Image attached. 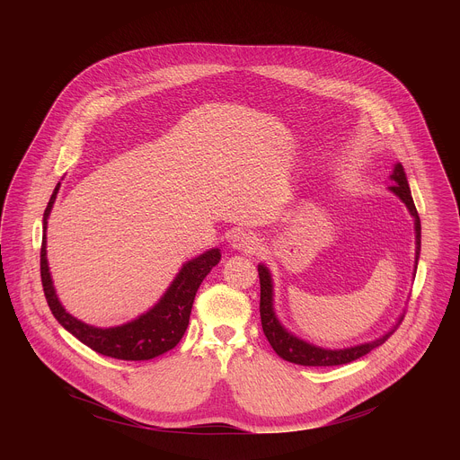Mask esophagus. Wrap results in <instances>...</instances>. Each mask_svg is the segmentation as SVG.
<instances>
[{"label": "esophagus", "mask_w": 460, "mask_h": 460, "mask_svg": "<svg viewBox=\"0 0 460 460\" xmlns=\"http://www.w3.org/2000/svg\"><path fill=\"white\" fill-rule=\"evenodd\" d=\"M231 247L233 249H238V251H243V252H252L260 247V240L254 233H249V231H240L233 236V242H231Z\"/></svg>", "instance_id": "esophagus-1"}]
</instances>
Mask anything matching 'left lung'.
<instances>
[{
  "mask_svg": "<svg viewBox=\"0 0 460 460\" xmlns=\"http://www.w3.org/2000/svg\"><path fill=\"white\" fill-rule=\"evenodd\" d=\"M389 178L393 180V183L387 189L395 196H399V199L404 202V206L408 208V211H410V215L413 217V222H415V245H417L415 247V271H417L419 256H420V218H419L417 208H415L413 199H411L410 183H408L402 164H395ZM258 277H260L261 330H264V335L268 337V341H270L271 348L277 351V355L280 358L288 360V362H293V364H300V366H341V364L353 362V360L367 355L371 349L382 346L393 335V332L397 330L399 323L402 322V316H401L399 322L393 325L387 333H384L382 337H378L371 342H364V344L344 348V349H325V348L309 344V342L298 339L296 335H293L291 332L286 330L282 322L279 320L277 313H275L273 279H271L270 270L264 264L258 266Z\"/></svg>",
  "mask_w": 460,
  "mask_h": 460,
  "instance_id": "left-lung-1",
  "label": "left lung"
}]
</instances>
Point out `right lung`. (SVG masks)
I'll return each instance as SVG.
<instances>
[{
    "label": "right lung",
    "instance_id": "1",
    "mask_svg": "<svg viewBox=\"0 0 460 460\" xmlns=\"http://www.w3.org/2000/svg\"><path fill=\"white\" fill-rule=\"evenodd\" d=\"M59 190V183L56 185L49 206L43 213V240H41V284L45 291L47 304L56 316V320L75 335L80 342L89 346L100 355L119 358V360H151L158 355L172 349L183 337L189 316L192 309V302L204 279L209 271L218 264L222 252L220 249H209L192 260L185 261L164 296L144 314L130 320L127 323L116 327H94L89 325L69 311H65L61 302L58 300L50 271L47 261V218L52 211L56 194Z\"/></svg>",
    "mask_w": 460,
    "mask_h": 460
}]
</instances>
